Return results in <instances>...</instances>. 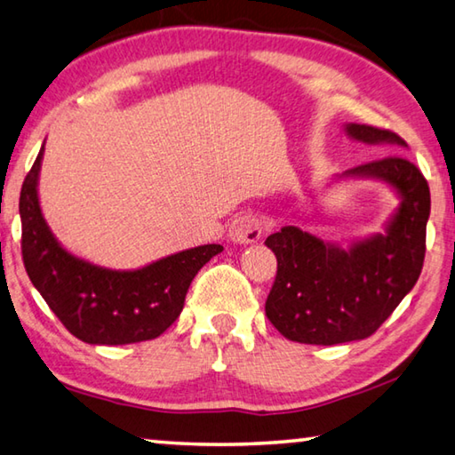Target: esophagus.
I'll use <instances>...</instances> for the list:
<instances>
[{"label":"esophagus","mask_w":455,"mask_h":455,"mask_svg":"<svg viewBox=\"0 0 455 455\" xmlns=\"http://www.w3.org/2000/svg\"><path fill=\"white\" fill-rule=\"evenodd\" d=\"M260 235H263V225L257 217L252 214H241L236 217L228 227V238L236 244H249V243H257Z\"/></svg>","instance_id":"obj_1"}]
</instances>
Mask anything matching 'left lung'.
<instances>
[{"label": "left lung", "instance_id": "1", "mask_svg": "<svg viewBox=\"0 0 455 455\" xmlns=\"http://www.w3.org/2000/svg\"><path fill=\"white\" fill-rule=\"evenodd\" d=\"M345 132L365 144L407 146L385 128L347 124ZM343 176L387 182L402 204L385 235L363 238L349 249L323 243L297 227L267 236L265 244L276 257V276L265 313L291 341L337 345L373 335L419 279L431 206L419 168L402 154H389Z\"/></svg>", "mask_w": 455, "mask_h": 455}]
</instances>
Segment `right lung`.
Segmentation results:
<instances>
[{"label": "right lung", "mask_w": 455, "mask_h": 455, "mask_svg": "<svg viewBox=\"0 0 455 455\" xmlns=\"http://www.w3.org/2000/svg\"><path fill=\"white\" fill-rule=\"evenodd\" d=\"M44 146L20 195L21 257L29 281L74 337L90 345L156 339L179 319L196 273L222 251L203 244L136 271H112L74 257L52 235L37 198Z\"/></svg>", "instance_id": "1"}]
</instances>
